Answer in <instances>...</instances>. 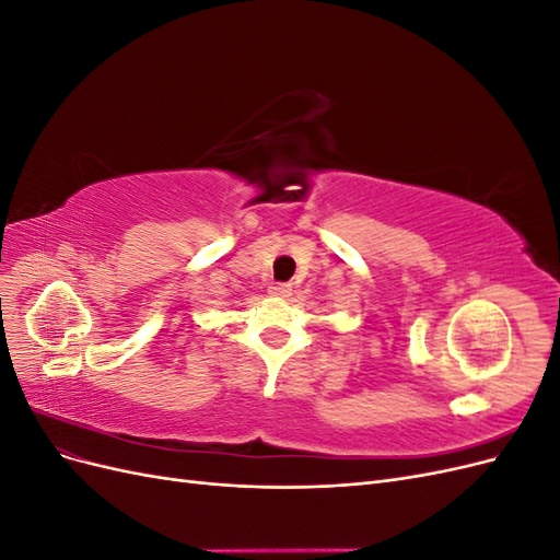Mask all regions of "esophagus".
<instances>
[{"label": "esophagus", "mask_w": 560, "mask_h": 560, "mask_svg": "<svg viewBox=\"0 0 560 560\" xmlns=\"http://www.w3.org/2000/svg\"><path fill=\"white\" fill-rule=\"evenodd\" d=\"M270 294L273 296H290L292 294V284H287V282H278V284H273L270 287Z\"/></svg>", "instance_id": "obj_1"}]
</instances>
